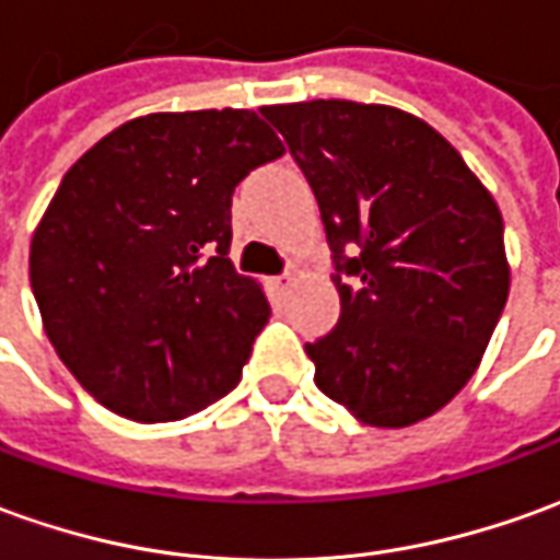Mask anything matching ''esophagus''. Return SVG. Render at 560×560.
Here are the masks:
<instances>
[{
  "mask_svg": "<svg viewBox=\"0 0 560 560\" xmlns=\"http://www.w3.org/2000/svg\"><path fill=\"white\" fill-rule=\"evenodd\" d=\"M289 283H292V273H280V277H271V287L277 289V292L289 289Z\"/></svg>",
  "mask_w": 560,
  "mask_h": 560,
  "instance_id": "esophagus-1",
  "label": "esophagus"
}]
</instances>
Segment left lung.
Listing matches in <instances>:
<instances>
[{
  "instance_id": "1",
  "label": "left lung",
  "mask_w": 560,
  "mask_h": 560,
  "mask_svg": "<svg viewBox=\"0 0 560 560\" xmlns=\"http://www.w3.org/2000/svg\"><path fill=\"white\" fill-rule=\"evenodd\" d=\"M319 203L341 314L304 345L317 387L372 427L448 405L509 299L503 215L460 152L393 106H268Z\"/></svg>"
}]
</instances>
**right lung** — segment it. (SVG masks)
Wrapping results in <instances>:
<instances>
[{
  "instance_id": "add662e5",
  "label": "right lung",
  "mask_w": 560,
  "mask_h": 560,
  "mask_svg": "<svg viewBox=\"0 0 560 560\" xmlns=\"http://www.w3.org/2000/svg\"><path fill=\"white\" fill-rule=\"evenodd\" d=\"M280 155L256 112H155L69 167L33 234L30 283L96 402L164 423L237 387L271 304L231 265V198Z\"/></svg>"
}]
</instances>
